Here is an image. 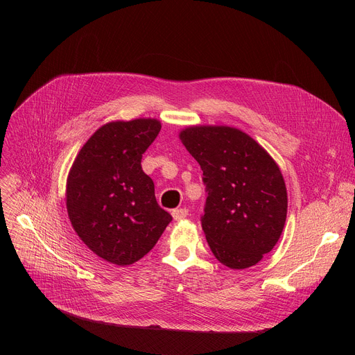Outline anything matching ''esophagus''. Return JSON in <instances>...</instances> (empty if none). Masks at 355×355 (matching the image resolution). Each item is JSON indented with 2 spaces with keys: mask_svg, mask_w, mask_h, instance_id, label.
Segmentation results:
<instances>
[{
  "mask_svg": "<svg viewBox=\"0 0 355 355\" xmlns=\"http://www.w3.org/2000/svg\"><path fill=\"white\" fill-rule=\"evenodd\" d=\"M189 216V210L187 209H175V210H173V217H174V220H177V221H180V220H182V218H185Z\"/></svg>",
  "mask_w": 355,
  "mask_h": 355,
  "instance_id": "1",
  "label": "esophagus"
}]
</instances>
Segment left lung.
<instances>
[{
    "mask_svg": "<svg viewBox=\"0 0 355 355\" xmlns=\"http://www.w3.org/2000/svg\"><path fill=\"white\" fill-rule=\"evenodd\" d=\"M180 139L202 170L206 207L201 227L220 263L246 269L262 260L282 234L288 194L273 158L230 126H190Z\"/></svg>",
    "mask_w": 355,
    "mask_h": 355,
    "instance_id": "8db88e82",
    "label": "left lung"
}]
</instances>
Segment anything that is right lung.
<instances>
[{
    "instance_id": "right-lung-1",
    "label": "right lung",
    "mask_w": 355,
    "mask_h": 355,
    "mask_svg": "<svg viewBox=\"0 0 355 355\" xmlns=\"http://www.w3.org/2000/svg\"><path fill=\"white\" fill-rule=\"evenodd\" d=\"M161 130L151 118L101 126L82 146L66 185L71 226L109 263L128 266L151 250L173 220L155 198L142 154Z\"/></svg>"
}]
</instances>
